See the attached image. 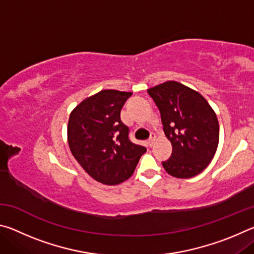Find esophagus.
I'll return each instance as SVG.
<instances>
[{"instance_id": "34e87169", "label": "esophagus", "mask_w": 254, "mask_h": 254, "mask_svg": "<svg viewBox=\"0 0 254 254\" xmlns=\"http://www.w3.org/2000/svg\"><path fill=\"white\" fill-rule=\"evenodd\" d=\"M153 141H154V136H151V137H150V139L147 141V143H148L149 147H152V144H153Z\"/></svg>"}]
</instances>
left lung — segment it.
Masks as SVG:
<instances>
[{
    "label": "left lung",
    "mask_w": 254,
    "mask_h": 254,
    "mask_svg": "<svg viewBox=\"0 0 254 254\" xmlns=\"http://www.w3.org/2000/svg\"><path fill=\"white\" fill-rule=\"evenodd\" d=\"M160 111L163 131L173 152L162 166L176 178H191L209 165L216 152L220 126L216 114L198 92L169 80L148 89Z\"/></svg>",
    "instance_id": "1"
}]
</instances>
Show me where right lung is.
I'll use <instances>...</instances> for the list:
<instances>
[{"label": "right lung", "instance_id": "obj_1", "mask_svg": "<svg viewBox=\"0 0 254 254\" xmlns=\"http://www.w3.org/2000/svg\"><path fill=\"white\" fill-rule=\"evenodd\" d=\"M130 92L104 89L70 113L67 136L72 156L96 182L118 185L130 178L147 149L128 139L121 110Z\"/></svg>", "mask_w": 254, "mask_h": 254}]
</instances>
